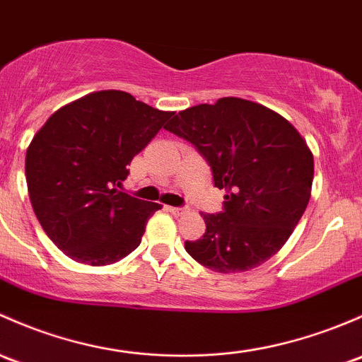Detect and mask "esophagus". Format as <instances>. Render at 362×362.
Wrapping results in <instances>:
<instances>
[{"instance_id":"esophagus-1","label":"esophagus","mask_w":362,"mask_h":362,"mask_svg":"<svg viewBox=\"0 0 362 362\" xmlns=\"http://www.w3.org/2000/svg\"><path fill=\"white\" fill-rule=\"evenodd\" d=\"M168 211H170V213H171V215H173V216H180V215H184V213H185V211H187V210H185V208L168 206Z\"/></svg>"}]
</instances>
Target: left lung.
I'll use <instances>...</instances> for the list:
<instances>
[{
    "instance_id": "1",
    "label": "left lung",
    "mask_w": 362,
    "mask_h": 362,
    "mask_svg": "<svg viewBox=\"0 0 362 362\" xmlns=\"http://www.w3.org/2000/svg\"><path fill=\"white\" fill-rule=\"evenodd\" d=\"M166 130L206 158L226 210L201 213L206 232L185 241L196 262L215 272L258 267L284 246L310 199L314 156L279 112L239 97L180 111Z\"/></svg>"
}]
</instances>
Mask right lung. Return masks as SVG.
<instances>
[{
	"label": "right lung",
	"instance_id": "right-lung-1",
	"mask_svg": "<svg viewBox=\"0 0 362 362\" xmlns=\"http://www.w3.org/2000/svg\"><path fill=\"white\" fill-rule=\"evenodd\" d=\"M171 116L127 91L102 90L60 107L33 136L25 152L29 199L64 255L100 267L139 248L161 204L117 187Z\"/></svg>",
	"mask_w": 362,
	"mask_h": 362
}]
</instances>
